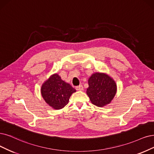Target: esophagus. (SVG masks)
<instances>
[{
  "label": "esophagus",
  "instance_id": "34e87169",
  "mask_svg": "<svg viewBox=\"0 0 154 154\" xmlns=\"http://www.w3.org/2000/svg\"><path fill=\"white\" fill-rule=\"evenodd\" d=\"M75 89L77 91H83L84 88H83V86H82V85H80V86H78L75 87Z\"/></svg>",
  "mask_w": 154,
  "mask_h": 154
}]
</instances>
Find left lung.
<instances>
[{"mask_svg": "<svg viewBox=\"0 0 154 154\" xmlns=\"http://www.w3.org/2000/svg\"><path fill=\"white\" fill-rule=\"evenodd\" d=\"M86 93L91 103L99 107L110 103L117 92V85L113 79L104 73L96 72L88 79Z\"/></svg>", "mask_w": 154, "mask_h": 154, "instance_id": "1", "label": "left lung"}]
</instances>
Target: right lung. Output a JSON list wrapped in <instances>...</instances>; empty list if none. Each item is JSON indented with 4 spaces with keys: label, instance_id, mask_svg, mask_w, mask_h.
<instances>
[{
    "label": "right lung",
    "instance_id": "obj_1",
    "mask_svg": "<svg viewBox=\"0 0 154 154\" xmlns=\"http://www.w3.org/2000/svg\"><path fill=\"white\" fill-rule=\"evenodd\" d=\"M41 91L45 101L56 110L61 109L66 105L72 93L76 91L70 84L61 80L57 73L53 74L43 83Z\"/></svg>",
    "mask_w": 154,
    "mask_h": 154
}]
</instances>
